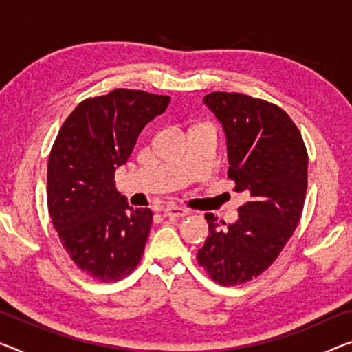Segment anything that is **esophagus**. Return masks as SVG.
<instances>
[{
    "mask_svg": "<svg viewBox=\"0 0 352 352\" xmlns=\"http://www.w3.org/2000/svg\"><path fill=\"white\" fill-rule=\"evenodd\" d=\"M164 215L170 219H181V217H186V215H188V210L184 208H179V206H166L164 209Z\"/></svg>",
    "mask_w": 352,
    "mask_h": 352,
    "instance_id": "1",
    "label": "esophagus"
}]
</instances>
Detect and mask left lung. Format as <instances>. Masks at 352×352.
Wrapping results in <instances>:
<instances>
[{"instance_id":"1","label":"left lung","mask_w":352,"mask_h":352,"mask_svg":"<svg viewBox=\"0 0 352 352\" xmlns=\"http://www.w3.org/2000/svg\"><path fill=\"white\" fill-rule=\"evenodd\" d=\"M203 102L223 126L234 190L250 199L225 228L214 214L204 215L209 236L197 258L214 282L234 286L263 274L293 236L304 209L308 154L293 120L267 100L210 93Z\"/></svg>"}]
</instances>
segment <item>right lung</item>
I'll list each match as a JSON object with an SVG mask.
<instances>
[{
	"instance_id": "add662e5",
	"label": "right lung",
	"mask_w": 352,
	"mask_h": 352,
	"mask_svg": "<svg viewBox=\"0 0 352 352\" xmlns=\"http://www.w3.org/2000/svg\"><path fill=\"white\" fill-rule=\"evenodd\" d=\"M168 96L113 89L80 102L59 129L47 170V203L69 256L89 277L118 282L138 266L153 210L133 209L116 190L115 171Z\"/></svg>"
}]
</instances>
